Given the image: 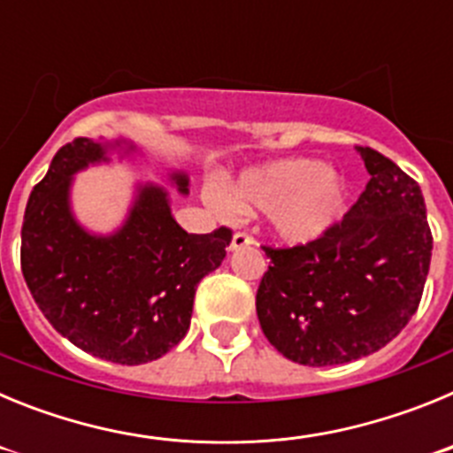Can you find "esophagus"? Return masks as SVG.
Returning a JSON list of instances; mask_svg holds the SVG:
<instances>
[{
    "label": "esophagus",
    "instance_id": "obj_1",
    "mask_svg": "<svg viewBox=\"0 0 453 453\" xmlns=\"http://www.w3.org/2000/svg\"><path fill=\"white\" fill-rule=\"evenodd\" d=\"M254 245V238L247 234H235L234 240H231V251H238L242 250V247H251Z\"/></svg>",
    "mask_w": 453,
    "mask_h": 453
}]
</instances>
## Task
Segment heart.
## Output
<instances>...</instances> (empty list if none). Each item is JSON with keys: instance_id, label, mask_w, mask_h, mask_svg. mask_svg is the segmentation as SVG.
<instances>
[{"instance_id": "1", "label": "heart", "mask_w": 453, "mask_h": 453, "mask_svg": "<svg viewBox=\"0 0 453 453\" xmlns=\"http://www.w3.org/2000/svg\"><path fill=\"white\" fill-rule=\"evenodd\" d=\"M218 211L267 213L270 231L286 245H311L338 226L347 211V186L326 163L281 158L242 170L231 188H208Z\"/></svg>"}]
</instances>
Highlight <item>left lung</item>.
<instances>
[{
    "instance_id": "1",
    "label": "left lung",
    "mask_w": 453,
    "mask_h": 453,
    "mask_svg": "<svg viewBox=\"0 0 453 453\" xmlns=\"http://www.w3.org/2000/svg\"><path fill=\"white\" fill-rule=\"evenodd\" d=\"M370 181L345 219L311 245L263 247L258 322L279 354L308 367L342 365L386 347L413 318L429 274L422 190L402 167L356 147Z\"/></svg>"
}]
</instances>
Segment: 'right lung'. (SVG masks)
<instances>
[{
    "mask_svg": "<svg viewBox=\"0 0 453 453\" xmlns=\"http://www.w3.org/2000/svg\"><path fill=\"white\" fill-rule=\"evenodd\" d=\"M111 154L118 161L142 156L124 138H77L56 151L24 211L22 274L42 315L72 345L102 361L142 365L188 334L197 283L222 265L231 231L188 234L172 215L170 192L151 181L135 183L118 229H86L72 208L74 177L111 163ZM165 181L179 195L190 192L188 172H167Z\"/></svg>",
    "mask_w": 453,
    "mask_h": 453,
    "instance_id": "add662e5",
    "label": "right lung"
}]
</instances>
